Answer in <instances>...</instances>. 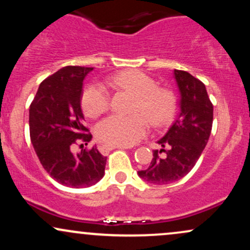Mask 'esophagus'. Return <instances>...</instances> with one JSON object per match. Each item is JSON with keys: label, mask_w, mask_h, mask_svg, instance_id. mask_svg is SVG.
Listing matches in <instances>:
<instances>
[{"label": "esophagus", "mask_w": 250, "mask_h": 250, "mask_svg": "<svg viewBox=\"0 0 250 250\" xmlns=\"http://www.w3.org/2000/svg\"><path fill=\"white\" fill-rule=\"evenodd\" d=\"M128 147H125V146H114V145H103L100 148L102 154H108L109 151H111L113 149H127Z\"/></svg>", "instance_id": "34e87169"}]
</instances>
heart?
Returning <instances> with one entry per match:
<instances>
[{
	"label": "heart",
	"instance_id": "obj_1",
	"mask_svg": "<svg viewBox=\"0 0 250 250\" xmlns=\"http://www.w3.org/2000/svg\"><path fill=\"white\" fill-rule=\"evenodd\" d=\"M111 87L122 88L136 95L134 111H141L156 127L170 121L175 110L174 96L167 89L156 88L150 76L139 70H125L109 77ZM82 108L90 117H97L108 110L110 94L102 83H90L83 89ZM149 130L147 117L142 114L130 116L110 115L102 120L96 127V135L103 142L114 146H133L146 136Z\"/></svg>",
	"mask_w": 250,
	"mask_h": 250
}]
</instances>
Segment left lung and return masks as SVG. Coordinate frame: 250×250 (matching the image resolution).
<instances>
[{
    "label": "left lung",
    "instance_id": "1",
    "mask_svg": "<svg viewBox=\"0 0 250 250\" xmlns=\"http://www.w3.org/2000/svg\"><path fill=\"white\" fill-rule=\"evenodd\" d=\"M174 79L180 91L179 117L157 141L161 149L154 150L149 167L137 173L151 185H168L185 177L197 162L211 133L213 104L206 85L183 70L175 69Z\"/></svg>",
    "mask_w": 250,
    "mask_h": 250
}]
</instances>
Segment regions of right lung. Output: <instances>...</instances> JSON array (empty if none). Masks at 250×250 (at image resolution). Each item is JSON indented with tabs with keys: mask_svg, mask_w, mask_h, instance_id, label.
Returning a JSON list of instances; mask_svg holds the SVG:
<instances>
[{
	"mask_svg": "<svg viewBox=\"0 0 250 250\" xmlns=\"http://www.w3.org/2000/svg\"><path fill=\"white\" fill-rule=\"evenodd\" d=\"M93 69L69 65L57 70L40 84L29 108L31 145L44 170L65 187H90L104 175L107 157L96 146L77 154L70 149L93 137L81 109L83 80Z\"/></svg>",
	"mask_w": 250,
	"mask_h": 250,
	"instance_id": "add662e5",
	"label": "right lung"
}]
</instances>
